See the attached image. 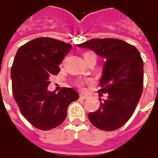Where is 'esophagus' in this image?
<instances>
[{"instance_id": "1", "label": "esophagus", "mask_w": 158, "mask_h": 158, "mask_svg": "<svg viewBox=\"0 0 158 158\" xmlns=\"http://www.w3.org/2000/svg\"><path fill=\"white\" fill-rule=\"evenodd\" d=\"M79 98H80V99H86L88 97H87L86 95H84V94H80V95H79Z\"/></svg>"}]
</instances>
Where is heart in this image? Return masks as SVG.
<instances>
[{
    "instance_id": "heart-1",
    "label": "heart",
    "mask_w": 158,
    "mask_h": 158,
    "mask_svg": "<svg viewBox=\"0 0 158 158\" xmlns=\"http://www.w3.org/2000/svg\"><path fill=\"white\" fill-rule=\"evenodd\" d=\"M84 60H85V62L87 63V62L89 61L90 60H96L97 56L96 55L94 54V52H85L84 54ZM77 84L79 85V86H81L82 84H83V82L79 81L77 83Z\"/></svg>"
}]
</instances>
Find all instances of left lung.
I'll use <instances>...</instances> for the list:
<instances>
[{
    "mask_svg": "<svg viewBox=\"0 0 158 158\" xmlns=\"http://www.w3.org/2000/svg\"><path fill=\"white\" fill-rule=\"evenodd\" d=\"M77 47L90 49L106 59L99 92L108 94V98L100 100L101 107L89 113V120L100 130H117L132 116L142 95L143 62L139 52L115 38H94Z\"/></svg>",
    "mask_w": 158,
    "mask_h": 158,
    "instance_id": "1",
    "label": "left lung"
}]
</instances>
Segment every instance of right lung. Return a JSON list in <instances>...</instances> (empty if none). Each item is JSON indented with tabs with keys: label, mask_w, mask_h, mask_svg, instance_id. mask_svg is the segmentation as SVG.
Here are the masks:
<instances>
[{
	"label": "right lung",
	"mask_w": 158,
	"mask_h": 158,
	"mask_svg": "<svg viewBox=\"0 0 158 158\" xmlns=\"http://www.w3.org/2000/svg\"><path fill=\"white\" fill-rule=\"evenodd\" d=\"M71 45L50 38H38L19 48L11 67L12 91L25 119L42 130L60 125L67 108L79 98L71 88L56 94L48 87L50 78L60 71L59 64L71 50Z\"/></svg>",
	"instance_id": "obj_1"
}]
</instances>
